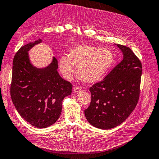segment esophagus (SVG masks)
Masks as SVG:
<instances>
[{"label":"esophagus","instance_id":"obj_1","mask_svg":"<svg viewBox=\"0 0 159 159\" xmlns=\"http://www.w3.org/2000/svg\"><path fill=\"white\" fill-rule=\"evenodd\" d=\"M74 91L75 93L78 94V93L81 92V88H80L79 87H75V88H74Z\"/></svg>","mask_w":159,"mask_h":159}]
</instances>
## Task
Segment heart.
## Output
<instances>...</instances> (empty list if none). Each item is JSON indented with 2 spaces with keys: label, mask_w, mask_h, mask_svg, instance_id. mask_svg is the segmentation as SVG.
<instances>
[{
  "label": "heart",
  "mask_w": 159,
  "mask_h": 159,
  "mask_svg": "<svg viewBox=\"0 0 159 159\" xmlns=\"http://www.w3.org/2000/svg\"><path fill=\"white\" fill-rule=\"evenodd\" d=\"M115 56L109 48L91 45L78 44L70 50L68 56H62L59 61L61 73L67 80L75 73L74 65L80 80L87 84L102 80L112 68Z\"/></svg>",
  "instance_id": "b5f03b06"
}]
</instances>
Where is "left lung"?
<instances>
[{
  "instance_id": "1",
  "label": "left lung",
  "mask_w": 159,
  "mask_h": 159,
  "mask_svg": "<svg viewBox=\"0 0 159 159\" xmlns=\"http://www.w3.org/2000/svg\"><path fill=\"white\" fill-rule=\"evenodd\" d=\"M123 53V60L100 82L89 88L91 100L84 111L93 127L109 129L124 122L137 104L142 65L127 46L114 44Z\"/></svg>"
}]
</instances>
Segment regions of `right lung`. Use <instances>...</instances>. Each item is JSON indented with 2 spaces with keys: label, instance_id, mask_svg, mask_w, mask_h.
<instances>
[{
  "label": "right lung",
  "instance_id": "add662e5",
  "mask_svg": "<svg viewBox=\"0 0 159 159\" xmlns=\"http://www.w3.org/2000/svg\"><path fill=\"white\" fill-rule=\"evenodd\" d=\"M42 42L39 38L28 43L14 56L11 97L24 119L36 127L46 128L60 117L62 102L71 95L72 85L59 75L55 57L44 68L32 64L28 52Z\"/></svg>",
  "mask_w": 159,
  "mask_h": 159
}]
</instances>
